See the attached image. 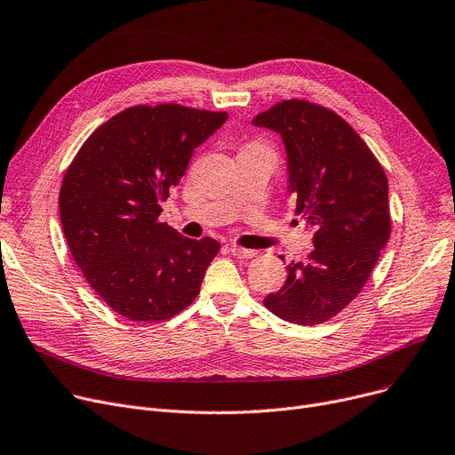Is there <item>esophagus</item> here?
<instances>
[{"instance_id": "34e87169", "label": "esophagus", "mask_w": 455, "mask_h": 455, "mask_svg": "<svg viewBox=\"0 0 455 455\" xmlns=\"http://www.w3.org/2000/svg\"><path fill=\"white\" fill-rule=\"evenodd\" d=\"M230 252L234 258H241V259H249V258H254L256 256V251H251V249H241V247H230Z\"/></svg>"}]
</instances>
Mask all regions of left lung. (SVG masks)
Wrapping results in <instances>:
<instances>
[{
    "instance_id": "1",
    "label": "left lung",
    "mask_w": 455,
    "mask_h": 455,
    "mask_svg": "<svg viewBox=\"0 0 455 455\" xmlns=\"http://www.w3.org/2000/svg\"><path fill=\"white\" fill-rule=\"evenodd\" d=\"M252 124L282 137L287 190L315 247L287 265V282L263 304L282 320L316 325L351 304L387 243V179L366 142L322 106L283 100Z\"/></svg>"
}]
</instances>
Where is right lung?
Here are the masks:
<instances>
[{
  "label": "right lung",
  "instance_id": "obj_1",
  "mask_svg": "<svg viewBox=\"0 0 455 455\" xmlns=\"http://www.w3.org/2000/svg\"><path fill=\"white\" fill-rule=\"evenodd\" d=\"M227 118L135 106L91 135L66 172L58 206L68 247L87 283L124 318L168 320L199 294L221 245L180 235L159 216L194 149Z\"/></svg>",
  "mask_w": 455,
  "mask_h": 455
}]
</instances>
